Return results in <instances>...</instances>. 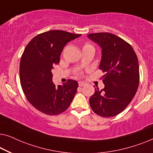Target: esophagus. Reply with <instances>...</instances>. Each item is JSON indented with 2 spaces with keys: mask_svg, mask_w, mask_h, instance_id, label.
Returning a JSON list of instances; mask_svg holds the SVG:
<instances>
[{
  "mask_svg": "<svg viewBox=\"0 0 153 153\" xmlns=\"http://www.w3.org/2000/svg\"><path fill=\"white\" fill-rule=\"evenodd\" d=\"M78 85H79V86H83L85 85V83L83 82H79Z\"/></svg>",
  "mask_w": 153,
  "mask_h": 153,
  "instance_id": "1",
  "label": "esophagus"
}]
</instances>
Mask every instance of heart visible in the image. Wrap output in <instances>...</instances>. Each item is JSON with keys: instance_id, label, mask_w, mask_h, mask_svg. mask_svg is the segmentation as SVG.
I'll return each mask as SVG.
<instances>
[{"instance_id": "obj_1", "label": "heart", "mask_w": 153, "mask_h": 153, "mask_svg": "<svg viewBox=\"0 0 153 153\" xmlns=\"http://www.w3.org/2000/svg\"><path fill=\"white\" fill-rule=\"evenodd\" d=\"M92 47V46H91L90 44H88V43H86V44H85V45H84V47Z\"/></svg>"}]
</instances>
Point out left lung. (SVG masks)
Masks as SVG:
<instances>
[{
    "mask_svg": "<svg viewBox=\"0 0 153 153\" xmlns=\"http://www.w3.org/2000/svg\"><path fill=\"white\" fill-rule=\"evenodd\" d=\"M88 38L102 50L100 69L104 73V88L97 87L89 99L93 112L111 117L122 113L136 94L140 83L138 59L131 45L111 33H90Z\"/></svg>",
    "mask_w": 153,
    "mask_h": 153,
    "instance_id": "obj_1",
    "label": "left lung"
}]
</instances>
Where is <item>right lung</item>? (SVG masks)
Returning a JSON list of instances; mask_svg holds the SVG:
<instances>
[{"mask_svg":"<svg viewBox=\"0 0 153 153\" xmlns=\"http://www.w3.org/2000/svg\"><path fill=\"white\" fill-rule=\"evenodd\" d=\"M80 36L61 30L46 31L35 36L25 49L20 63V84L29 103L41 113L57 115L65 112L76 94L78 83L68 79L56 86L51 69L60 62L65 45Z\"/></svg>","mask_w":153,"mask_h":153,"instance_id":"obj_1","label":"right lung"}]
</instances>
